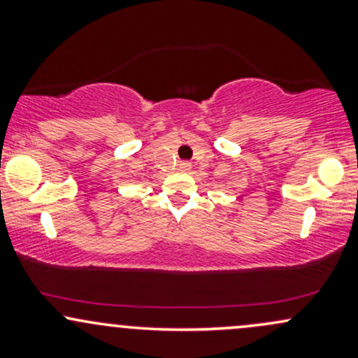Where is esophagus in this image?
Here are the masks:
<instances>
[{"mask_svg": "<svg viewBox=\"0 0 358 358\" xmlns=\"http://www.w3.org/2000/svg\"><path fill=\"white\" fill-rule=\"evenodd\" d=\"M190 168H192V165H190V163H187V162H182L178 165L180 171H190Z\"/></svg>", "mask_w": 358, "mask_h": 358, "instance_id": "1", "label": "esophagus"}]
</instances>
